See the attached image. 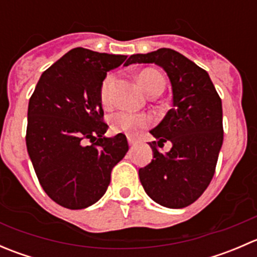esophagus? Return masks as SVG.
Segmentation results:
<instances>
[{
	"label": "esophagus",
	"mask_w": 257,
	"mask_h": 257,
	"mask_svg": "<svg viewBox=\"0 0 257 257\" xmlns=\"http://www.w3.org/2000/svg\"><path fill=\"white\" fill-rule=\"evenodd\" d=\"M128 143H129V145H131V148H133L134 145H136V141H134L132 137H128Z\"/></svg>",
	"instance_id": "34e87169"
}]
</instances>
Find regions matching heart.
I'll use <instances>...</instances> for the list:
<instances>
[{
    "instance_id": "b5f03b06",
    "label": "heart",
    "mask_w": 257,
    "mask_h": 257,
    "mask_svg": "<svg viewBox=\"0 0 257 257\" xmlns=\"http://www.w3.org/2000/svg\"><path fill=\"white\" fill-rule=\"evenodd\" d=\"M113 79V76L105 77V79L102 83V87H100V100L105 105L109 104L110 85H112ZM138 82L147 94L157 92V90H162L163 92L165 87V80L162 74L153 68L143 69L138 74ZM149 116L144 115V114L125 112V110H118V112L113 113L109 116L110 128L115 133L136 134L141 129L149 125Z\"/></svg>"
}]
</instances>
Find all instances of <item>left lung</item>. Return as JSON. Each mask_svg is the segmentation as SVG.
<instances>
[{
    "instance_id": "8db88e82",
    "label": "left lung",
    "mask_w": 257,
    "mask_h": 257,
    "mask_svg": "<svg viewBox=\"0 0 257 257\" xmlns=\"http://www.w3.org/2000/svg\"><path fill=\"white\" fill-rule=\"evenodd\" d=\"M132 63H155L169 77L173 108L150 133L154 159L139 169L145 193L160 205L181 209L198 200L214 177L224 139L221 99L204 71L170 48L133 54ZM170 141L168 153L159 150Z\"/></svg>"
}]
</instances>
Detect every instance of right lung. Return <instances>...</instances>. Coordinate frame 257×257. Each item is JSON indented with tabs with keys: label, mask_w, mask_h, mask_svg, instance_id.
Here are the masks:
<instances>
[{
	"label": "right lung",
	"mask_w": 257,
	"mask_h": 257,
	"mask_svg": "<svg viewBox=\"0 0 257 257\" xmlns=\"http://www.w3.org/2000/svg\"><path fill=\"white\" fill-rule=\"evenodd\" d=\"M126 56L73 48L46 69L28 103L26 145L46 194L63 208L97 203L129 149L124 134L105 138L100 87Z\"/></svg>",
	"instance_id": "right-lung-1"
}]
</instances>
